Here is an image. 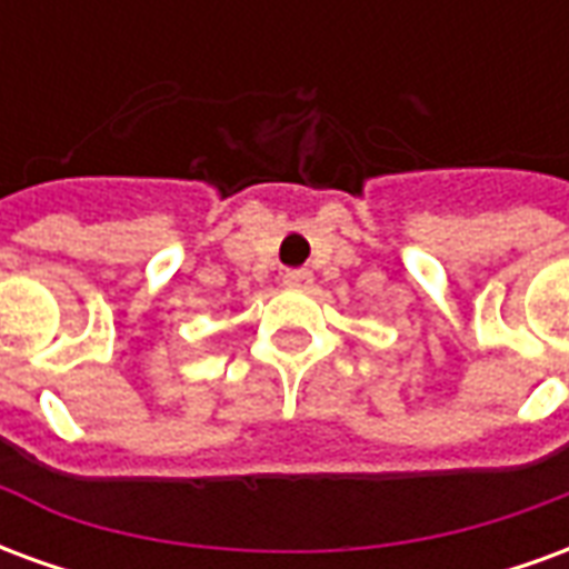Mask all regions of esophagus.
I'll use <instances>...</instances> for the list:
<instances>
[{"label": "esophagus", "instance_id": "34e87169", "mask_svg": "<svg viewBox=\"0 0 569 569\" xmlns=\"http://www.w3.org/2000/svg\"><path fill=\"white\" fill-rule=\"evenodd\" d=\"M310 283H313V273L310 271H286L283 273V286L286 289H310Z\"/></svg>", "mask_w": 569, "mask_h": 569}]
</instances>
